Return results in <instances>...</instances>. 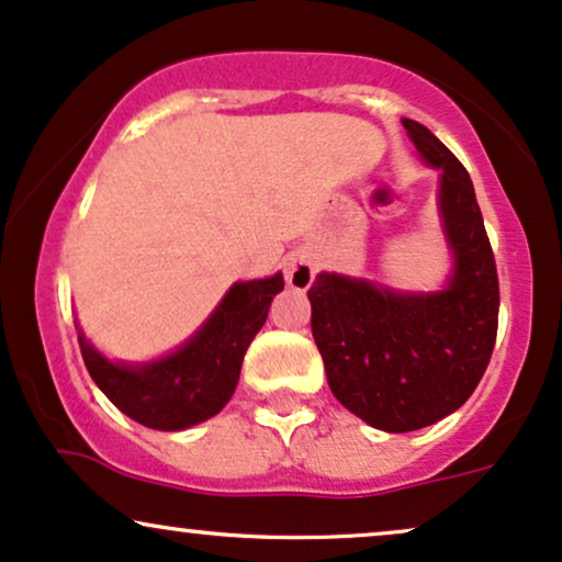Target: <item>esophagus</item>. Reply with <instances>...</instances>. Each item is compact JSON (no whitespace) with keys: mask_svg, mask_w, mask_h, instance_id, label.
Segmentation results:
<instances>
[{"mask_svg":"<svg viewBox=\"0 0 562 562\" xmlns=\"http://www.w3.org/2000/svg\"><path fill=\"white\" fill-rule=\"evenodd\" d=\"M313 281H315V262L310 260V257L300 255V257H292V260L286 262V283H289V286L307 289Z\"/></svg>","mask_w":562,"mask_h":562,"instance_id":"34e87169","label":"esophagus"}]
</instances>
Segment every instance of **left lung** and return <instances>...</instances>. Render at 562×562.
<instances>
[{"mask_svg":"<svg viewBox=\"0 0 562 562\" xmlns=\"http://www.w3.org/2000/svg\"><path fill=\"white\" fill-rule=\"evenodd\" d=\"M441 170V217L454 252L445 292L397 294L321 273L310 286L313 339L334 397L373 428L405 434L458 411L479 386L497 339L499 281L463 162L418 121H402Z\"/></svg>","mask_w":562,"mask_h":562,"instance_id":"1","label":"left lung"}]
</instances>
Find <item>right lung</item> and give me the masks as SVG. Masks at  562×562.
<instances>
[{"label":"right lung","instance_id":"1","mask_svg":"<svg viewBox=\"0 0 562 562\" xmlns=\"http://www.w3.org/2000/svg\"><path fill=\"white\" fill-rule=\"evenodd\" d=\"M283 276L231 286L226 300L178 352L149 366H117L78 334V345L94 384L117 411L157 431H181L213 418L231 400L244 352L268 318Z\"/></svg>","mask_w":562,"mask_h":562}]
</instances>
